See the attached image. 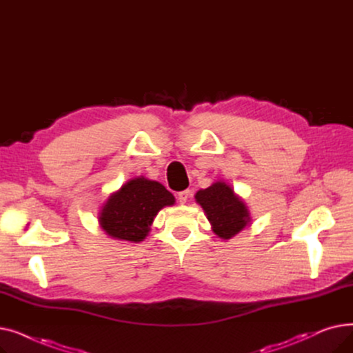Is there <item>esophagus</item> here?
<instances>
[{
	"label": "esophagus",
	"mask_w": 353,
	"mask_h": 353,
	"mask_svg": "<svg viewBox=\"0 0 353 353\" xmlns=\"http://www.w3.org/2000/svg\"><path fill=\"white\" fill-rule=\"evenodd\" d=\"M190 190H183V192H180L179 194H177V199H179V201H180V205H184V203H186L189 199H190Z\"/></svg>",
	"instance_id": "obj_1"
}]
</instances>
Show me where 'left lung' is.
Segmentation results:
<instances>
[{
	"instance_id": "8db88e82",
	"label": "left lung",
	"mask_w": 353,
	"mask_h": 353,
	"mask_svg": "<svg viewBox=\"0 0 353 353\" xmlns=\"http://www.w3.org/2000/svg\"><path fill=\"white\" fill-rule=\"evenodd\" d=\"M196 201L205 210L213 232L221 239H232L250 223V213L225 181H216L210 188L196 193Z\"/></svg>"
}]
</instances>
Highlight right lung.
<instances>
[{
	"label": "right lung",
	"mask_w": 353,
	"mask_h": 353,
	"mask_svg": "<svg viewBox=\"0 0 353 353\" xmlns=\"http://www.w3.org/2000/svg\"><path fill=\"white\" fill-rule=\"evenodd\" d=\"M174 201V196L159 181L134 177L107 199L99 223L113 239L139 243L150 232L157 213L165 206H173Z\"/></svg>",
	"instance_id": "right-lung-1"
}]
</instances>
